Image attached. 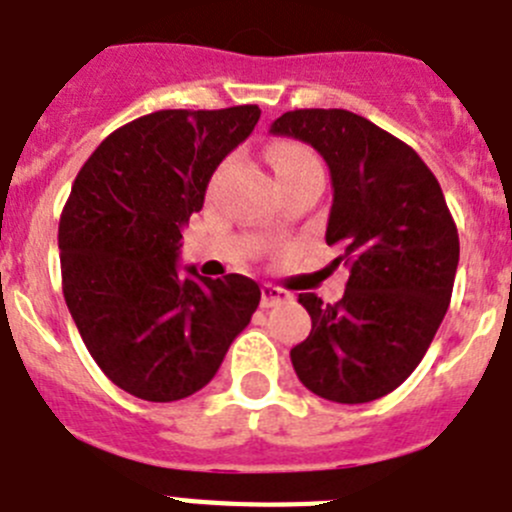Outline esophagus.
Returning a JSON list of instances; mask_svg holds the SVG:
<instances>
[{
  "label": "esophagus",
  "mask_w": 512,
  "mask_h": 512,
  "mask_svg": "<svg viewBox=\"0 0 512 512\" xmlns=\"http://www.w3.org/2000/svg\"><path fill=\"white\" fill-rule=\"evenodd\" d=\"M287 292L279 287H271V284H266L264 289H261V307H274L279 305V302L287 300Z\"/></svg>",
  "instance_id": "esophagus-1"
}]
</instances>
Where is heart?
<instances>
[{
	"instance_id": "1",
	"label": "heart",
	"mask_w": 512,
	"mask_h": 512,
	"mask_svg": "<svg viewBox=\"0 0 512 512\" xmlns=\"http://www.w3.org/2000/svg\"><path fill=\"white\" fill-rule=\"evenodd\" d=\"M271 166L277 171V179H292L305 171H320V161L310 148L300 146V143H277L269 153Z\"/></svg>"
}]
</instances>
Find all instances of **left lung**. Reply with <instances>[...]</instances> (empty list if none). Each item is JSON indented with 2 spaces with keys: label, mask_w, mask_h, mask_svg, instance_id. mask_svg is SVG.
Returning a JSON list of instances; mask_svg holds the SVG:
<instances>
[{
  "label": "left lung",
  "mask_w": 512,
  "mask_h": 512,
  "mask_svg": "<svg viewBox=\"0 0 512 512\" xmlns=\"http://www.w3.org/2000/svg\"><path fill=\"white\" fill-rule=\"evenodd\" d=\"M271 133L310 143L330 169L325 243L341 248L346 292H305L312 330L289 356L307 390L359 405L413 374L449 310L459 233L441 184L400 138L348 110H295Z\"/></svg>",
  "instance_id": "obj_1"
}]
</instances>
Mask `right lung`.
<instances>
[{"label": "right lung", "instance_id": "add662e5", "mask_svg": "<svg viewBox=\"0 0 512 512\" xmlns=\"http://www.w3.org/2000/svg\"><path fill=\"white\" fill-rule=\"evenodd\" d=\"M261 110H161L122 125L81 166L58 223L63 297L110 382L148 402L202 390L261 300L253 279L176 259L212 171Z\"/></svg>", "mask_w": 512, "mask_h": 512}]
</instances>
